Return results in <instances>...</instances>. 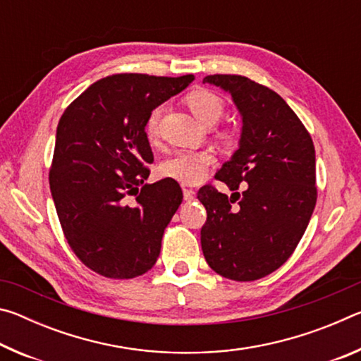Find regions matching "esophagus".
Returning a JSON list of instances; mask_svg holds the SVG:
<instances>
[{"instance_id":"34e87169","label":"esophagus","mask_w":361,"mask_h":361,"mask_svg":"<svg viewBox=\"0 0 361 361\" xmlns=\"http://www.w3.org/2000/svg\"><path fill=\"white\" fill-rule=\"evenodd\" d=\"M183 195H185V200H188V202H191V200L195 199V192L192 191V189H189V188L183 189Z\"/></svg>"}]
</instances>
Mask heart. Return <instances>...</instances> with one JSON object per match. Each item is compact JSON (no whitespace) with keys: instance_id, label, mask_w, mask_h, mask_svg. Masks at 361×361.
Returning a JSON list of instances; mask_svg holds the SVG:
<instances>
[{"instance_id":"1","label":"heart","mask_w":361,"mask_h":361,"mask_svg":"<svg viewBox=\"0 0 361 361\" xmlns=\"http://www.w3.org/2000/svg\"><path fill=\"white\" fill-rule=\"evenodd\" d=\"M186 103L195 118L205 126H213L224 113V102L221 97L207 89H199L188 94ZM161 116L162 106H157L151 111L148 122H146V132H148L149 138L157 137ZM212 162L213 156L210 152H178L162 164V173L185 183V185H194V183L204 178L205 170L209 169Z\"/></svg>"}]
</instances>
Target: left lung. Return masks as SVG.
Returning <instances> with one entry per match:
<instances>
[{
  "label": "left lung",
  "instance_id": "left-lung-1",
  "mask_svg": "<svg viewBox=\"0 0 361 361\" xmlns=\"http://www.w3.org/2000/svg\"><path fill=\"white\" fill-rule=\"evenodd\" d=\"M204 82L229 92L242 116L239 149L216 172L237 191L210 185L197 199L207 210L200 231L205 261L219 276L252 282L276 271L295 252L317 202L315 149L295 111L266 85L239 75Z\"/></svg>",
  "mask_w": 361,
  "mask_h": 361
}]
</instances>
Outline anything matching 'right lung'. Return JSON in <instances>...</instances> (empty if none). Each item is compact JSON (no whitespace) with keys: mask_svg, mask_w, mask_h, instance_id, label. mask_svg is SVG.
<instances>
[{"mask_svg":"<svg viewBox=\"0 0 361 361\" xmlns=\"http://www.w3.org/2000/svg\"><path fill=\"white\" fill-rule=\"evenodd\" d=\"M194 76L122 73L89 85L57 126L49 185L65 239L85 266L108 279L148 272L183 192L173 178L148 185L151 111ZM127 195H135L133 203Z\"/></svg>","mask_w":361,"mask_h":361,"instance_id":"1","label":"right lung"}]
</instances>
